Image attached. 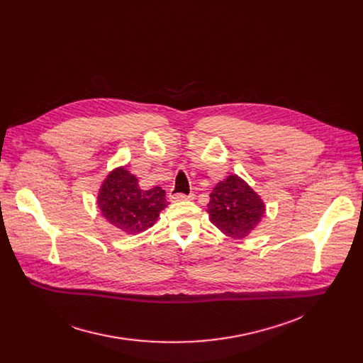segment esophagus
Returning a JSON list of instances; mask_svg holds the SVG:
<instances>
[{
  "mask_svg": "<svg viewBox=\"0 0 363 363\" xmlns=\"http://www.w3.org/2000/svg\"><path fill=\"white\" fill-rule=\"evenodd\" d=\"M194 194H188V195H184V194H174L171 195V201L172 202H181V201H192L194 199Z\"/></svg>",
  "mask_w": 363,
  "mask_h": 363,
  "instance_id": "esophagus-1",
  "label": "esophagus"
}]
</instances>
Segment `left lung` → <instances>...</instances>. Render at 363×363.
Segmentation results:
<instances>
[{
  "mask_svg": "<svg viewBox=\"0 0 363 363\" xmlns=\"http://www.w3.org/2000/svg\"><path fill=\"white\" fill-rule=\"evenodd\" d=\"M206 206L211 223L235 240L250 235L266 216L262 196L235 174L216 185Z\"/></svg>",
  "mask_w": 363,
  "mask_h": 363,
  "instance_id": "8db88e82",
  "label": "left lung"
}]
</instances>
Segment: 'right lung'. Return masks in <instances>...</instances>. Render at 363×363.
Returning a JSON list of instances; mask_svg holds the SVG:
<instances>
[{
  "instance_id": "right-lung-1",
  "label": "right lung",
  "mask_w": 363,
  "mask_h": 363,
  "mask_svg": "<svg viewBox=\"0 0 363 363\" xmlns=\"http://www.w3.org/2000/svg\"><path fill=\"white\" fill-rule=\"evenodd\" d=\"M96 203L109 224L125 234L136 235L157 223L169 202L161 186L140 189L138 178L126 167H118L103 179Z\"/></svg>"
}]
</instances>
